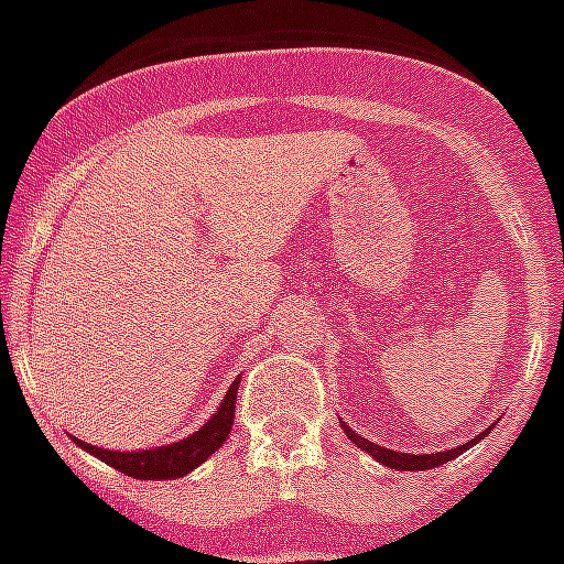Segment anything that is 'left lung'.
Segmentation results:
<instances>
[{
  "label": "left lung",
  "instance_id": "left-lung-1",
  "mask_svg": "<svg viewBox=\"0 0 564 564\" xmlns=\"http://www.w3.org/2000/svg\"><path fill=\"white\" fill-rule=\"evenodd\" d=\"M343 430L348 433V438H351L354 445L362 447L366 454L375 456L377 463L389 465V468H398V471H424V468H436V465L451 463L454 456H459L463 451H468V447L477 442V438H474V442H465V445H459V447L442 451V454H398V451H389V447H380V445H375V442H369V438L357 436V433H354V430L348 427L345 421H343Z\"/></svg>",
  "mask_w": 564,
  "mask_h": 564
}]
</instances>
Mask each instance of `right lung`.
<instances>
[{
  "label": "right lung",
  "instance_id": "1",
  "mask_svg": "<svg viewBox=\"0 0 564 564\" xmlns=\"http://www.w3.org/2000/svg\"><path fill=\"white\" fill-rule=\"evenodd\" d=\"M237 386L239 377L234 380V386L228 389V394L221 398V406L216 410L207 424L202 430H195L193 436L181 438V442H172L166 447H154V451H105V447H93L87 442H78L84 451H90L93 456H99L101 463H108L110 468L128 474V477H137V480H175V477H184L202 465L210 454H216L225 438L230 433V424H234V406H237Z\"/></svg>",
  "mask_w": 564,
  "mask_h": 564
}]
</instances>
